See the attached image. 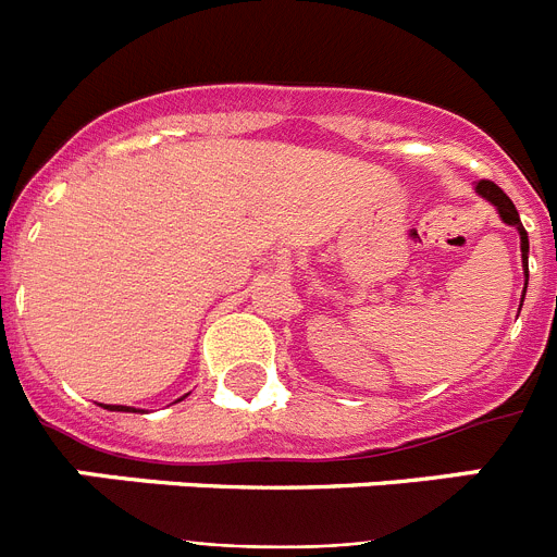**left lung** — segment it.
Listing matches in <instances>:
<instances>
[{
    "mask_svg": "<svg viewBox=\"0 0 557 557\" xmlns=\"http://www.w3.org/2000/svg\"><path fill=\"white\" fill-rule=\"evenodd\" d=\"M476 195H482V198L488 200V203L496 206L502 223L513 225V228L519 231V236H521V262H524V289H528V253H530V243H528V231H524V225H521L519 211H516L513 200H510L508 195H505V191H502L499 186L494 184V181H480V184H476Z\"/></svg>",
    "mask_w": 557,
    "mask_h": 557,
    "instance_id": "obj_1",
    "label": "left lung"
}]
</instances>
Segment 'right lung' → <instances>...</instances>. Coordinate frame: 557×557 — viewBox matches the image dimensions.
<instances>
[{
    "instance_id": "add662e5",
    "label": "right lung",
    "mask_w": 557,
    "mask_h": 557,
    "mask_svg": "<svg viewBox=\"0 0 557 557\" xmlns=\"http://www.w3.org/2000/svg\"><path fill=\"white\" fill-rule=\"evenodd\" d=\"M106 410H116V412H127V410H133V407H122V405H106ZM133 412H139V410H133Z\"/></svg>"
}]
</instances>
